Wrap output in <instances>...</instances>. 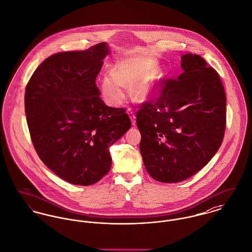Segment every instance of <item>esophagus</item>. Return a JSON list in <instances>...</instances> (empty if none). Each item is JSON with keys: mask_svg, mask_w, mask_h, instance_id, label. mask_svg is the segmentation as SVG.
I'll list each match as a JSON object with an SVG mask.
<instances>
[{"mask_svg": "<svg viewBox=\"0 0 252 252\" xmlns=\"http://www.w3.org/2000/svg\"><path fill=\"white\" fill-rule=\"evenodd\" d=\"M127 113H128V115H129L130 118H131V122H132V125H133V126H135V113H134L133 109H132V108H128V109H127Z\"/></svg>", "mask_w": 252, "mask_h": 252, "instance_id": "obj_1", "label": "esophagus"}]
</instances>
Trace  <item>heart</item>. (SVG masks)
<instances>
[{"mask_svg": "<svg viewBox=\"0 0 252 252\" xmlns=\"http://www.w3.org/2000/svg\"><path fill=\"white\" fill-rule=\"evenodd\" d=\"M151 63L145 58L130 57L121 59L114 65L112 73L103 75L100 80L101 92L110 105H119L126 97V85L134 84L136 97L147 99L156 92L155 77L150 74Z\"/></svg>", "mask_w": 252, "mask_h": 252, "instance_id": "heart-1", "label": "heart"}]
</instances>
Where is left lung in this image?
<instances>
[{
  "mask_svg": "<svg viewBox=\"0 0 252 252\" xmlns=\"http://www.w3.org/2000/svg\"><path fill=\"white\" fill-rule=\"evenodd\" d=\"M181 60L183 73L159 80L158 96L142 102L136 113L146 170L164 183L200 171L220 149L226 126V97L218 72L197 55Z\"/></svg>",
  "mask_w": 252,
  "mask_h": 252,
  "instance_id": "8db88e82",
  "label": "left lung"
}]
</instances>
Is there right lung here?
Returning a JSON list of instances; mask_svg holds the SVG:
<instances>
[{"label": "right lung", "instance_id": "obj_1", "mask_svg": "<svg viewBox=\"0 0 252 252\" xmlns=\"http://www.w3.org/2000/svg\"><path fill=\"white\" fill-rule=\"evenodd\" d=\"M105 43L46 58L30 78L25 111L42 162L65 181L88 186L107 174L109 147L131 126L126 108L106 106L96 85Z\"/></svg>", "mask_w": 252, "mask_h": 252}]
</instances>
